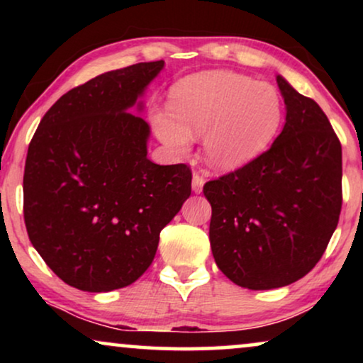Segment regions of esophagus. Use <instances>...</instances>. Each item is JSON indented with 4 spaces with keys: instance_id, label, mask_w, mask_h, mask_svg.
I'll list each match as a JSON object with an SVG mask.
<instances>
[{
    "instance_id": "esophagus-1",
    "label": "esophagus",
    "mask_w": 363,
    "mask_h": 363,
    "mask_svg": "<svg viewBox=\"0 0 363 363\" xmlns=\"http://www.w3.org/2000/svg\"><path fill=\"white\" fill-rule=\"evenodd\" d=\"M203 185H205V178H203L201 175H198V173H195V175H193V180H191L193 191L201 193L203 191Z\"/></svg>"
}]
</instances>
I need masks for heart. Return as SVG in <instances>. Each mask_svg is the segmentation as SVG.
I'll list each match as a JSON object with an SVG mask.
<instances>
[{
    "label": "heart",
    "mask_w": 363,
    "mask_h": 363,
    "mask_svg": "<svg viewBox=\"0 0 363 363\" xmlns=\"http://www.w3.org/2000/svg\"><path fill=\"white\" fill-rule=\"evenodd\" d=\"M284 122L279 91L245 74L210 71L182 79L170 94V112H155L152 123L175 153L190 150L205 135V157L213 168L235 172L269 150Z\"/></svg>",
    "instance_id": "heart-1"
}]
</instances>
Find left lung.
<instances>
[{
    "label": "left lung",
    "instance_id": "8db88e82",
    "mask_svg": "<svg viewBox=\"0 0 363 363\" xmlns=\"http://www.w3.org/2000/svg\"><path fill=\"white\" fill-rule=\"evenodd\" d=\"M286 123L256 162L203 186L210 242L235 284L276 289L304 277L324 255L342 208V147L317 102L276 77Z\"/></svg>",
    "mask_w": 363,
    "mask_h": 363
}]
</instances>
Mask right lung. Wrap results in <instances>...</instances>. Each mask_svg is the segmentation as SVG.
I'll return each mask as SVG.
<instances>
[{"mask_svg":"<svg viewBox=\"0 0 363 363\" xmlns=\"http://www.w3.org/2000/svg\"><path fill=\"white\" fill-rule=\"evenodd\" d=\"M165 66L138 62L74 87L46 112L28 148L24 223L54 274L87 292L135 282L160 231L191 195L185 163L148 160L138 101Z\"/></svg>","mask_w":363,"mask_h":363,"instance_id":"right-lung-1","label":"right lung"}]
</instances>
